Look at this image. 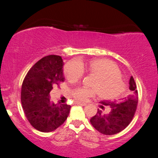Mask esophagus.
<instances>
[{
  "label": "esophagus",
  "mask_w": 158,
  "mask_h": 158,
  "mask_svg": "<svg viewBox=\"0 0 158 158\" xmlns=\"http://www.w3.org/2000/svg\"><path fill=\"white\" fill-rule=\"evenodd\" d=\"M74 104L81 105V106H85L86 103H83V102H80V101H75Z\"/></svg>",
  "instance_id": "34e87169"
}]
</instances>
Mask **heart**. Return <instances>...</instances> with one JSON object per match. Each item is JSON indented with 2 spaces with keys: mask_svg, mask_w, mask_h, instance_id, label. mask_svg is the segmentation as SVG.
Returning <instances> with one entry per match:
<instances>
[{
  "mask_svg": "<svg viewBox=\"0 0 158 158\" xmlns=\"http://www.w3.org/2000/svg\"><path fill=\"white\" fill-rule=\"evenodd\" d=\"M83 71L95 75L93 88L77 87L70 91L75 101L85 102L98 94L101 98L114 99L124 92L125 85L121 77L120 71L113 62L106 59H94L85 61H70L64 67V73L70 82H75L83 75Z\"/></svg>",
  "mask_w": 158,
  "mask_h": 158,
  "instance_id": "1",
  "label": "heart"
}]
</instances>
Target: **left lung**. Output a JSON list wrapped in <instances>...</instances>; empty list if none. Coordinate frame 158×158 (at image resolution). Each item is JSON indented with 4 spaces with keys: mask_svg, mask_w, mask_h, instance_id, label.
Wrapping results in <instances>:
<instances>
[{
    "mask_svg": "<svg viewBox=\"0 0 158 158\" xmlns=\"http://www.w3.org/2000/svg\"><path fill=\"white\" fill-rule=\"evenodd\" d=\"M130 93L122 102L101 101V106H109L111 111L104 114L98 109L96 115L90 118V124L96 130L106 135H116L126 128L135 115L138 103L137 86L133 77L129 79Z\"/></svg>",
    "mask_w": 158,
    "mask_h": 158,
    "instance_id": "obj_1",
    "label": "left lung"
}]
</instances>
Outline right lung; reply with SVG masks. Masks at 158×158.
<instances>
[{"label":"right lung","instance_id":"right-lung-1","mask_svg":"<svg viewBox=\"0 0 158 158\" xmlns=\"http://www.w3.org/2000/svg\"><path fill=\"white\" fill-rule=\"evenodd\" d=\"M63 64L60 56H46L34 64L23 81L21 98L23 111L32 127L42 132L55 130L70 113V105L55 104L49 97L53 86L64 81Z\"/></svg>","mask_w":158,"mask_h":158}]
</instances>
